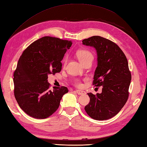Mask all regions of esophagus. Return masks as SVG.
<instances>
[{
	"instance_id": "obj_1",
	"label": "esophagus",
	"mask_w": 147,
	"mask_h": 147,
	"mask_svg": "<svg viewBox=\"0 0 147 147\" xmlns=\"http://www.w3.org/2000/svg\"><path fill=\"white\" fill-rule=\"evenodd\" d=\"M76 92L77 93V94H79V95H84V94H86V92H85V91L80 90H76Z\"/></svg>"
}]
</instances>
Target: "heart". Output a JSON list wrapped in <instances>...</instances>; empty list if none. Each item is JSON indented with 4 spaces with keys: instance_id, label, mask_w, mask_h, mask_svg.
Here are the masks:
<instances>
[{
    "instance_id": "b5f03b06",
    "label": "heart",
    "mask_w": 147,
    "mask_h": 147,
    "mask_svg": "<svg viewBox=\"0 0 147 147\" xmlns=\"http://www.w3.org/2000/svg\"><path fill=\"white\" fill-rule=\"evenodd\" d=\"M76 55L78 59L79 60V61L83 65L86 64L87 62H89V61L92 62V61L94 60V55L92 52L88 50H86V49H83V50L77 51ZM67 60V57H65L63 58V61H62L63 66H65V65H66ZM73 84L75 86L79 87L82 86V84L79 79H74L73 80Z\"/></svg>"
}]
</instances>
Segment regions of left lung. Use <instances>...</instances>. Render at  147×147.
Masks as SVG:
<instances>
[{
	"instance_id": "1",
	"label": "left lung",
	"mask_w": 147,
	"mask_h": 147,
	"mask_svg": "<svg viewBox=\"0 0 147 147\" xmlns=\"http://www.w3.org/2000/svg\"><path fill=\"white\" fill-rule=\"evenodd\" d=\"M82 43L96 48L97 67L92 84L102 86L100 94H87L90 102L85 111L94 119H109L120 111L128 99L131 74L128 60L121 48L108 39L94 36L84 39Z\"/></svg>"
}]
</instances>
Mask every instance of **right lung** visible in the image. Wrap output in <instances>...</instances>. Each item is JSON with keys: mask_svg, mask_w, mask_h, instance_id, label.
<instances>
[{"mask_svg": "<svg viewBox=\"0 0 147 147\" xmlns=\"http://www.w3.org/2000/svg\"><path fill=\"white\" fill-rule=\"evenodd\" d=\"M71 41L45 36L22 52L14 72L15 98L19 107L32 118L45 119L56 111L61 97L68 92L65 86L50 89L48 75L60 72L61 63Z\"/></svg>", "mask_w": 147, "mask_h": 147, "instance_id": "obj_1", "label": "right lung"}]
</instances>
